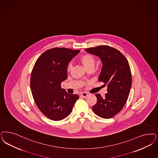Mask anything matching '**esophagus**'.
<instances>
[{"instance_id": "34e87169", "label": "esophagus", "mask_w": 158, "mask_h": 158, "mask_svg": "<svg viewBox=\"0 0 158 158\" xmlns=\"http://www.w3.org/2000/svg\"><path fill=\"white\" fill-rule=\"evenodd\" d=\"M81 96L83 98H87V96H88V93L86 92H83L81 94Z\"/></svg>"}]
</instances>
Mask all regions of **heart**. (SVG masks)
I'll list each match as a JSON object with an SVG mask.
<instances>
[{"label":"heart","mask_w":158,"mask_h":158,"mask_svg":"<svg viewBox=\"0 0 158 158\" xmlns=\"http://www.w3.org/2000/svg\"><path fill=\"white\" fill-rule=\"evenodd\" d=\"M80 60L85 67L88 69L90 68H93L95 64V59L92 55L85 54L80 58ZM72 68V64H69L68 66V71H71Z\"/></svg>","instance_id":"1"}]
</instances>
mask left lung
Returning a JSON list of instances; mask_svg holds the SVG:
<instances>
[{
	"instance_id": "1",
	"label": "left lung",
	"mask_w": 158,
	"mask_h": 158,
	"mask_svg": "<svg viewBox=\"0 0 158 158\" xmlns=\"http://www.w3.org/2000/svg\"><path fill=\"white\" fill-rule=\"evenodd\" d=\"M85 51L101 60L102 68L98 81L107 86L104 97L96 94L97 103L93 106V111L102 118H110L124 107L130 94L132 77L128 62L118 50L107 45Z\"/></svg>"
}]
</instances>
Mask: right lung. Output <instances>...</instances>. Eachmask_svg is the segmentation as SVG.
<instances>
[{"instance_id":"obj_1","label":"right lung","mask_w":158,"mask_h":158,"mask_svg":"<svg viewBox=\"0 0 158 158\" xmlns=\"http://www.w3.org/2000/svg\"><path fill=\"white\" fill-rule=\"evenodd\" d=\"M79 50L54 48L43 52L31 72L30 86L38 109L51 120L60 121L70 114L77 94H69L60 87L68 78L69 62Z\"/></svg>"}]
</instances>
